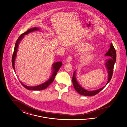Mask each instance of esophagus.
<instances>
[{"instance_id":"34e87169","label":"esophagus","mask_w":127,"mask_h":127,"mask_svg":"<svg viewBox=\"0 0 127 127\" xmlns=\"http://www.w3.org/2000/svg\"><path fill=\"white\" fill-rule=\"evenodd\" d=\"M72 59V56L71 55H70L67 58L66 62H71Z\"/></svg>"}]
</instances>
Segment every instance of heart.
<instances>
[{
    "mask_svg": "<svg viewBox=\"0 0 127 127\" xmlns=\"http://www.w3.org/2000/svg\"><path fill=\"white\" fill-rule=\"evenodd\" d=\"M81 49L83 51H84L86 52H89L91 51V50L92 49V47L90 46V45H89V44H85L83 46H81ZM84 58L86 59H90L92 57V55H91V54H85Z\"/></svg>",
    "mask_w": 127,
    "mask_h": 127,
    "instance_id": "heart-1",
    "label": "heart"
}]
</instances>
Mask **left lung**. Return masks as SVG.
<instances>
[{
  "mask_svg": "<svg viewBox=\"0 0 127 127\" xmlns=\"http://www.w3.org/2000/svg\"><path fill=\"white\" fill-rule=\"evenodd\" d=\"M106 56H108L109 58L108 60H106V62L105 63V65L107 69L108 73V81L106 85L102 87V88L97 89L94 91H88L86 90L85 89L82 88L77 82L76 76V72L75 71L73 73V84L74 88L77 92L79 93L81 95H85V96H93L95 95L96 94L100 92L108 84V83L110 81L111 79L112 75L113 73V70H114V66L115 63L116 62V53L115 47L113 44L111 43L110 46V48L108 51V52L105 54Z\"/></svg>",
  "mask_w": 127,
  "mask_h": 127,
  "instance_id": "8db88e82",
  "label": "left lung"
}]
</instances>
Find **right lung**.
<instances>
[{
    "label": "right lung",
    "mask_w": 127,
    "mask_h": 127,
    "mask_svg": "<svg viewBox=\"0 0 127 127\" xmlns=\"http://www.w3.org/2000/svg\"><path fill=\"white\" fill-rule=\"evenodd\" d=\"M39 29L38 27H33L31 29H29L27 30L26 32L23 33L22 34L20 35L19 36V37L18 38L16 42L15 45V47H14V52L12 54V65L13 68L14 69V71L15 72V61L16 57V55H17V50H18V48L19 46V44L20 41L22 39V38H24V35H27L31 32H34L35 31H38ZM62 64V62H57L55 63H54L52 65V75L50 78V79L46 81V82H44V83H42L41 84L37 86H33V87H30L28 86L27 85L24 84L21 81L20 82L21 84L25 88L28 89V90H41L45 89H46L47 87H48L54 81V79L55 77V76L56 74L57 73L58 71Z\"/></svg>",
    "instance_id": "1"
}]
</instances>
